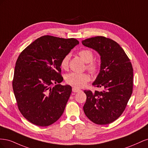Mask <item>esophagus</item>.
Returning <instances> with one entry per match:
<instances>
[{
    "instance_id": "esophagus-1",
    "label": "esophagus",
    "mask_w": 148,
    "mask_h": 148,
    "mask_svg": "<svg viewBox=\"0 0 148 148\" xmlns=\"http://www.w3.org/2000/svg\"><path fill=\"white\" fill-rule=\"evenodd\" d=\"M81 91V89H78V88H72V91L73 92H79V91Z\"/></svg>"
}]
</instances>
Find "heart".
Returning <instances> with one entry per match:
<instances>
[{"instance_id": "obj_1", "label": "heart", "mask_w": 148, "mask_h": 148, "mask_svg": "<svg viewBox=\"0 0 148 148\" xmlns=\"http://www.w3.org/2000/svg\"><path fill=\"white\" fill-rule=\"evenodd\" d=\"M78 55L81 57L83 60L88 63L86 69L92 74H96L99 70V65L96 62L92 61L94 54L92 51L88 49H83L78 52ZM70 54L65 55L60 62V66L62 69L67 70L69 66ZM89 76L86 73H70L65 76V82L68 84L77 88H82L84 86L89 80Z\"/></svg>"}]
</instances>
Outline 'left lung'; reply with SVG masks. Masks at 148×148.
<instances>
[{"instance_id":"obj_1","label":"left lung","mask_w":148,"mask_h":148,"mask_svg":"<svg viewBox=\"0 0 148 148\" xmlns=\"http://www.w3.org/2000/svg\"><path fill=\"white\" fill-rule=\"evenodd\" d=\"M101 56V69L94 86L101 91L84 90L86 101L83 110L96 124L107 125L122 114L133 92V69L123 49L114 40L96 36L82 41Z\"/></svg>"}]
</instances>
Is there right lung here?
<instances>
[{"label":"right lung","mask_w":148,"mask_h":148,"mask_svg":"<svg viewBox=\"0 0 148 148\" xmlns=\"http://www.w3.org/2000/svg\"><path fill=\"white\" fill-rule=\"evenodd\" d=\"M79 44L74 38L43 36L21 52L16 62L12 82L17 106L29 122L47 127L64 113L71 92L63 86L60 62ZM56 85L53 87L51 86Z\"/></svg>","instance_id":"right-lung-1"}]
</instances>
